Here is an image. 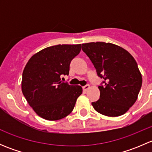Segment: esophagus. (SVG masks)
<instances>
[{
	"label": "esophagus",
	"instance_id": "1",
	"mask_svg": "<svg viewBox=\"0 0 152 152\" xmlns=\"http://www.w3.org/2000/svg\"><path fill=\"white\" fill-rule=\"evenodd\" d=\"M82 88H83V90H85V91H87V90H88L89 88H90V85H86L84 86V87H82Z\"/></svg>",
	"mask_w": 152,
	"mask_h": 152
}]
</instances>
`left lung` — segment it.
<instances>
[{
    "mask_svg": "<svg viewBox=\"0 0 152 152\" xmlns=\"http://www.w3.org/2000/svg\"><path fill=\"white\" fill-rule=\"evenodd\" d=\"M82 49L104 79L99 86L100 99L92 102L93 108L110 117L124 115L136 102L142 86L135 59L123 48L110 42L82 44Z\"/></svg>",
    "mask_w": 152,
    "mask_h": 152,
    "instance_id": "left-lung-1",
    "label": "left lung"
}]
</instances>
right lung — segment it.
<instances>
[{"label":"right lung","instance_id":"obj_1","mask_svg":"<svg viewBox=\"0 0 152 152\" xmlns=\"http://www.w3.org/2000/svg\"><path fill=\"white\" fill-rule=\"evenodd\" d=\"M81 44L48 47L30 58L22 78V92L28 104L42 118L56 121L68 115L82 93L81 86L62 82Z\"/></svg>","mask_w":152,"mask_h":152}]
</instances>
